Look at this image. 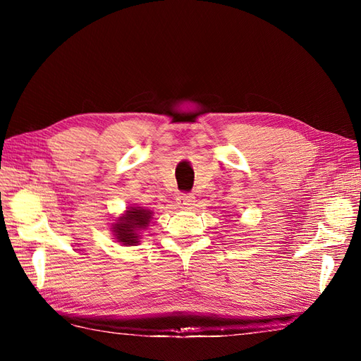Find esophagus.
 Returning <instances> with one entry per match:
<instances>
[{"instance_id":"obj_1","label":"esophagus","mask_w":361,"mask_h":361,"mask_svg":"<svg viewBox=\"0 0 361 361\" xmlns=\"http://www.w3.org/2000/svg\"><path fill=\"white\" fill-rule=\"evenodd\" d=\"M194 195L190 192H180L178 195V203L180 207H191L194 204Z\"/></svg>"}]
</instances>
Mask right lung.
<instances>
[{"instance_id": "add662e5", "label": "right lung", "mask_w": 361, "mask_h": 361, "mask_svg": "<svg viewBox=\"0 0 361 361\" xmlns=\"http://www.w3.org/2000/svg\"><path fill=\"white\" fill-rule=\"evenodd\" d=\"M152 212L149 209H143V207H130L126 211V215H123L113 227L114 236L117 238L118 243L123 245H135L138 244V233L143 231L150 223Z\"/></svg>"}]
</instances>
